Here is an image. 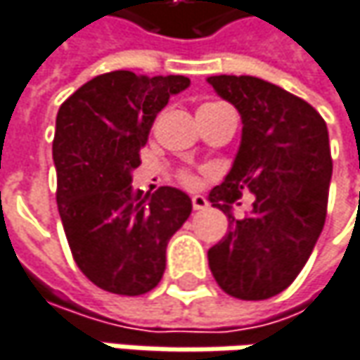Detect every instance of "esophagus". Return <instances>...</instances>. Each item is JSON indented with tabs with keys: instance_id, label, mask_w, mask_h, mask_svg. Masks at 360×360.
I'll use <instances>...</instances> for the list:
<instances>
[{
	"instance_id": "1",
	"label": "esophagus",
	"mask_w": 360,
	"mask_h": 360,
	"mask_svg": "<svg viewBox=\"0 0 360 360\" xmlns=\"http://www.w3.org/2000/svg\"><path fill=\"white\" fill-rule=\"evenodd\" d=\"M207 207H209L207 198H205V196H200V194H194V196H193V209H194V211H202V209H207Z\"/></svg>"
}]
</instances>
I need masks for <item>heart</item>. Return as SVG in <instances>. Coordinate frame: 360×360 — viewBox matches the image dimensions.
<instances>
[{"label":"heart","instance_id":"heart-1","mask_svg":"<svg viewBox=\"0 0 360 360\" xmlns=\"http://www.w3.org/2000/svg\"><path fill=\"white\" fill-rule=\"evenodd\" d=\"M207 106H215V104H213V102H209V104H202L200 108H207ZM200 108H198V110H200ZM182 180H184L186 184H193L194 182V178L191 176V174H184V176H182Z\"/></svg>","mask_w":360,"mask_h":360}]
</instances>
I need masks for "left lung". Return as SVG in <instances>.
Listing matches in <instances>:
<instances>
[{"instance_id": "left-lung-1", "label": "left lung", "mask_w": 360, "mask_h": 360, "mask_svg": "<svg viewBox=\"0 0 360 360\" xmlns=\"http://www.w3.org/2000/svg\"><path fill=\"white\" fill-rule=\"evenodd\" d=\"M209 84L242 116V145L231 172L209 200L229 231L209 250V269L231 297L260 301L285 291L305 266L328 209L332 155L320 112L287 90L252 75H213ZM257 194L244 219L231 205Z\"/></svg>"}]
</instances>
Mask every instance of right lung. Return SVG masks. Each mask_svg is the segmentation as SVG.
<instances>
[{
  "label": "right lung",
  "mask_w": 360,
  "mask_h": 360,
  "mask_svg": "<svg viewBox=\"0 0 360 360\" xmlns=\"http://www.w3.org/2000/svg\"><path fill=\"white\" fill-rule=\"evenodd\" d=\"M188 84L184 75L120 69L90 79L59 108L53 139L59 215L75 264L108 293L155 289L167 242L193 211L178 188L143 194L131 184L155 116Z\"/></svg>",
  "instance_id": "right-lung-1"
}]
</instances>
